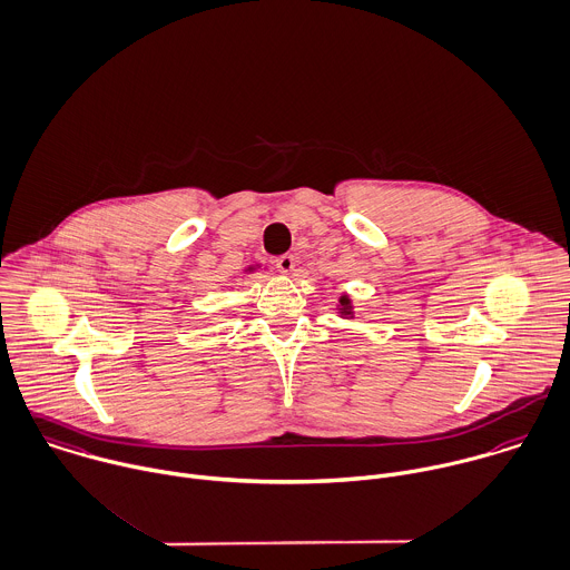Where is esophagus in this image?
<instances>
[{
	"label": "esophagus",
	"mask_w": 570,
	"mask_h": 570,
	"mask_svg": "<svg viewBox=\"0 0 570 570\" xmlns=\"http://www.w3.org/2000/svg\"><path fill=\"white\" fill-rule=\"evenodd\" d=\"M274 263H276V269L283 272V274H292L294 267H296V258H294L292 254H283V256H278Z\"/></svg>",
	"instance_id": "esophagus-1"
}]
</instances>
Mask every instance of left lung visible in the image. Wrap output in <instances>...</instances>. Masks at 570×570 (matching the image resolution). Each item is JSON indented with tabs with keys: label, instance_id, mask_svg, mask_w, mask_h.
Returning <instances> with one entry per match:
<instances>
[{
	"label": "left lung",
	"instance_id": "1",
	"mask_svg": "<svg viewBox=\"0 0 570 570\" xmlns=\"http://www.w3.org/2000/svg\"><path fill=\"white\" fill-rule=\"evenodd\" d=\"M341 305H338V309H341V316H354V312H352V301L347 298V296H341V301H338Z\"/></svg>",
	"mask_w": 570,
	"mask_h": 570
}]
</instances>
